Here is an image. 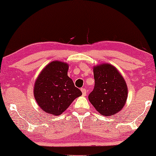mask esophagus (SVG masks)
I'll use <instances>...</instances> for the list:
<instances>
[{
	"instance_id": "esophagus-1",
	"label": "esophagus",
	"mask_w": 156,
	"mask_h": 156,
	"mask_svg": "<svg viewBox=\"0 0 156 156\" xmlns=\"http://www.w3.org/2000/svg\"><path fill=\"white\" fill-rule=\"evenodd\" d=\"M81 91H82L83 96H86V94H87L86 89H85V88H82V89H81Z\"/></svg>"
}]
</instances>
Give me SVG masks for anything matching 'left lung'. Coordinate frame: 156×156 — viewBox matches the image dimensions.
<instances>
[{
    "mask_svg": "<svg viewBox=\"0 0 156 156\" xmlns=\"http://www.w3.org/2000/svg\"><path fill=\"white\" fill-rule=\"evenodd\" d=\"M95 84L89 100L96 110L108 116L120 112L126 102L128 88L118 69L110 64L94 67Z\"/></svg>",
    "mask_w": 156,
    "mask_h": 156,
    "instance_id": "left-lung-1",
    "label": "left lung"
}]
</instances>
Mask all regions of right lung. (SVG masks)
<instances>
[{
	"label": "right lung",
	"mask_w": 156,
	"mask_h": 156,
	"mask_svg": "<svg viewBox=\"0 0 156 156\" xmlns=\"http://www.w3.org/2000/svg\"><path fill=\"white\" fill-rule=\"evenodd\" d=\"M69 65L52 61L42 70L35 82L34 97L38 106L52 115H60L82 94L67 75Z\"/></svg>",
	"instance_id": "add662e5"
}]
</instances>
